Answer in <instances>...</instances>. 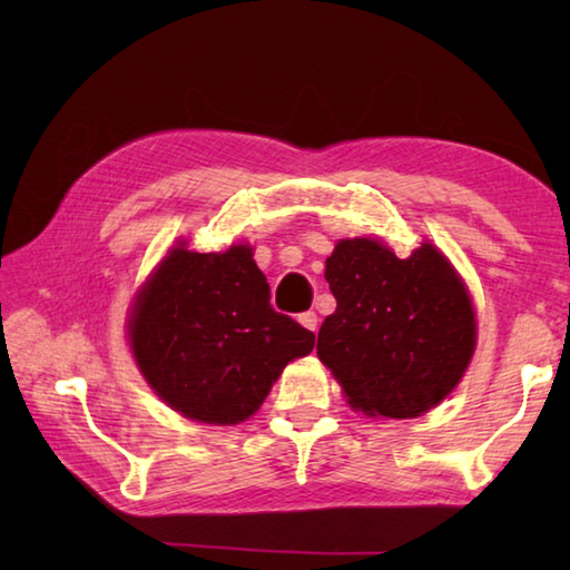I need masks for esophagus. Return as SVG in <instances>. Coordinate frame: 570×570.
<instances>
[{
  "label": "esophagus",
  "mask_w": 570,
  "mask_h": 570,
  "mask_svg": "<svg viewBox=\"0 0 570 570\" xmlns=\"http://www.w3.org/2000/svg\"><path fill=\"white\" fill-rule=\"evenodd\" d=\"M298 324H302L308 332H316V324H320V320H316L314 312H304V314H298Z\"/></svg>",
  "instance_id": "34e87169"
}]
</instances>
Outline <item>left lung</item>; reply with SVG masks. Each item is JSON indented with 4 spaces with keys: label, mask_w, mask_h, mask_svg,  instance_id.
Here are the masks:
<instances>
[{
    "label": "left lung",
    "mask_w": 570,
    "mask_h": 570,
    "mask_svg": "<svg viewBox=\"0 0 570 570\" xmlns=\"http://www.w3.org/2000/svg\"><path fill=\"white\" fill-rule=\"evenodd\" d=\"M336 298L316 354L370 417H420L458 387L475 352L470 294L430 240L400 258L374 238H344L326 258Z\"/></svg>",
    "instance_id": "left-lung-1"
}]
</instances>
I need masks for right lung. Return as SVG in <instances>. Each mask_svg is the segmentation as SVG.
Masks as SVG:
<instances>
[{
  "label": "right lung",
  "instance_id": "obj_1",
  "mask_svg": "<svg viewBox=\"0 0 570 570\" xmlns=\"http://www.w3.org/2000/svg\"><path fill=\"white\" fill-rule=\"evenodd\" d=\"M254 248L196 254L176 246L135 296L128 340L158 397L206 424L248 420L314 334L268 304Z\"/></svg>",
  "mask_w": 570,
  "mask_h": 570
}]
</instances>
